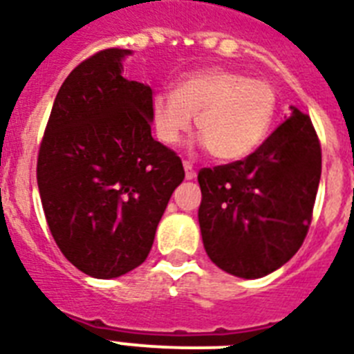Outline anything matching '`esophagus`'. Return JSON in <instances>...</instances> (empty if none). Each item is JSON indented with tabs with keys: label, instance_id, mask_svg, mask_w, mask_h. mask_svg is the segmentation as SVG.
<instances>
[{
	"label": "esophagus",
	"instance_id": "1",
	"mask_svg": "<svg viewBox=\"0 0 354 354\" xmlns=\"http://www.w3.org/2000/svg\"><path fill=\"white\" fill-rule=\"evenodd\" d=\"M183 169H185V178L187 180H193L196 176V171H194V167L189 163V161H183Z\"/></svg>",
	"mask_w": 354,
	"mask_h": 354
}]
</instances>
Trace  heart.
<instances>
[{
  "label": "heart",
  "mask_w": 354,
  "mask_h": 354,
  "mask_svg": "<svg viewBox=\"0 0 354 354\" xmlns=\"http://www.w3.org/2000/svg\"><path fill=\"white\" fill-rule=\"evenodd\" d=\"M279 113V95L266 80L230 68L200 69L174 91L156 93L150 118L163 145L180 143L196 118V133L215 160L246 158L264 143Z\"/></svg>",
  "instance_id": "obj_1"
}]
</instances>
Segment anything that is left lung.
<instances>
[{
    "instance_id": "1",
    "label": "left lung",
    "mask_w": 354,
    "mask_h": 354,
    "mask_svg": "<svg viewBox=\"0 0 354 354\" xmlns=\"http://www.w3.org/2000/svg\"><path fill=\"white\" fill-rule=\"evenodd\" d=\"M322 145L307 113L294 108L244 160L198 172V222L209 259L255 279L290 261L313 221Z\"/></svg>"
}]
</instances>
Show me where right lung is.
Here are the masks:
<instances>
[{"label":"right lung","instance_id":"1","mask_svg":"<svg viewBox=\"0 0 354 354\" xmlns=\"http://www.w3.org/2000/svg\"><path fill=\"white\" fill-rule=\"evenodd\" d=\"M127 49H102L64 80L41 138L36 178L51 235L80 272L112 279L149 257L180 156L150 133L149 86L121 75Z\"/></svg>","mask_w":354,"mask_h":354}]
</instances>
